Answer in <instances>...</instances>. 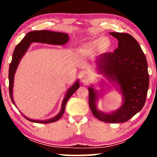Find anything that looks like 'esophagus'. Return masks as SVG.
<instances>
[{
  "mask_svg": "<svg viewBox=\"0 0 157 157\" xmlns=\"http://www.w3.org/2000/svg\"><path fill=\"white\" fill-rule=\"evenodd\" d=\"M90 81L89 77L86 74H83L82 76H81V81L84 84H86V83Z\"/></svg>",
  "mask_w": 157,
  "mask_h": 157,
  "instance_id": "obj_1",
  "label": "esophagus"
}]
</instances>
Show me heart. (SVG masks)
I'll return each mask as SVG.
<instances>
[{
	"label": "heart",
	"instance_id": "heart-1",
	"mask_svg": "<svg viewBox=\"0 0 157 157\" xmlns=\"http://www.w3.org/2000/svg\"><path fill=\"white\" fill-rule=\"evenodd\" d=\"M99 48L102 52H108L111 48V42L109 38L104 36H99L95 38L83 47V49L85 48Z\"/></svg>",
	"mask_w": 157,
	"mask_h": 157
}]
</instances>
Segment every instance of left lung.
I'll return each instance as SVG.
<instances>
[{"label":"left lung","mask_w":157,"mask_h":157,"mask_svg":"<svg viewBox=\"0 0 157 157\" xmlns=\"http://www.w3.org/2000/svg\"><path fill=\"white\" fill-rule=\"evenodd\" d=\"M119 46L113 53L101 54L95 60L96 68L107 81L112 83L122 96L121 106L116 111L104 112L97 109L100 92L89 87L90 109L100 121L123 123L140 111L144 106L149 84L147 59L136 39L130 34L111 32ZM100 86L104 87L101 80ZM102 92V89L101 91Z\"/></svg>","instance_id":"1"}]
</instances>
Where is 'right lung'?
Wrapping results in <instances>:
<instances>
[{
    "label": "right lung",
    "instance_id": "obj_1",
    "mask_svg": "<svg viewBox=\"0 0 157 157\" xmlns=\"http://www.w3.org/2000/svg\"><path fill=\"white\" fill-rule=\"evenodd\" d=\"M69 40V37L67 33H61V32H54L51 31H46V30H42V31H33L29 32L25 37L21 40V41L16 46L14 49V52L13 53L12 61L9 66V71H8V79H9V92L10 97L15 106V102L13 97V82L14 76L16 71L18 68V64L20 63L21 59H22L25 53H26L28 49L31 46L32 43H40V44H46L51 45H58V46H63L66 44ZM80 87L78 79L76 80L74 84L67 90L66 94L64 97L63 102L61 104V109L60 112L56 116V117L51 118V119L46 120H33L29 119L25 117V115L23 116L25 119L30 121L36 122V123L40 124H48L52 122L56 121L60 119L63 116L64 111H65L66 104L67 103L69 98L74 94L77 89Z\"/></svg>",
    "mask_w": 157,
    "mask_h": 157
}]
</instances>
